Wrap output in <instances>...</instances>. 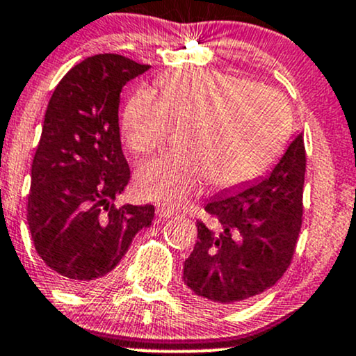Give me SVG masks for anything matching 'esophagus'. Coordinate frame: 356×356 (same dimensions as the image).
I'll list each match as a JSON object with an SVG mask.
<instances>
[{
	"label": "esophagus",
	"mask_w": 356,
	"mask_h": 356,
	"mask_svg": "<svg viewBox=\"0 0 356 356\" xmlns=\"http://www.w3.org/2000/svg\"><path fill=\"white\" fill-rule=\"evenodd\" d=\"M175 214L174 209H170L169 206H160V208H157V216L160 218V220H169V218H172Z\"/></svg>",
	"instance_id": "1"
}]
</instances>
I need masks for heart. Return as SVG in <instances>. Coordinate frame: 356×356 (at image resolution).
Listing matches in <instances>:
<instances>
[{
	"mask_svg": "<svg viewBox=\"0 0 356 356\" xmlns=\"http://www.w3.org/2000/svg\"><path fill=\"white\" fill-rule=\"evenodd\" d=\"M160 95L136 89L124 104L128 147L150 154L175 124L186 127L184 152L147 160L136 189L148 201L179 204L206 182L236 189L260 177L291 135V108L275 89L222 70H175L160 77Z\"/></svg>",
	"mask_w": 356,
	"mask_h": 356,
	"instance_id": "heart-1",
	"label": "heart"
}]
</instances>
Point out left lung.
<instances>
[{"instance_id":"obj_1","label":"left lung","mask_w":356,"mask_h":356,"mask_svg":"<svg viewBox=\"0 0 356 356\" xmlns=\"http://www.w3.org/2000/svg\"><path fill=\"white\" fill-rule=\"evenodd\" d=\"M306 150L296 136L264 177L209 199L211 225L184 261V284L199 299L233 306L272 287L287 270L302 222Z\"/></svg>"}]
</instances>
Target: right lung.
I'll use <instances>...</instances> for the list:
<instances>
[{
    "label": "right lung",
    "mask_w": 356,
    "mask_h": 356,
    "mask_svg": "<svg viewBox=\"0 0 356 356\" xmlns=\"http://www.w3.org/2000/svg\"><path fill=\"white\" fill-rule=\"evenodd\" d=\"M150 65L116 54L84 58L49 101L32 163L29 226L38 257L70 291L111 282L152 204H113L130 181L121 150L120 92Z\"/></svg>",
    "instance_id": "1"
}]
</instances>
